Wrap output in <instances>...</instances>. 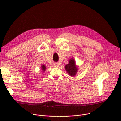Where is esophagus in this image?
I'll return each instance as SVG.
<instances>
[{
    "label": "esophagus",
    "mask_w": 121,
    "mask_h": 121,
    "mask_svg": "<svg viewBox=\"0 0 121 121\" xmlns=\"http://www.w3.org/2000/svg\"><path fill=\"white\" fill-rule=\"evenodd\" d=\"M53 65H54V67H58V63H54L53 64Z\"/></svg>",
    "instance_id": "34e87169"
}]
</instances>
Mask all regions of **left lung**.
Instances as JSON below:
<instances>
[{
	"label": "left lung",
	"mask_w": 121,
	"mask_h": 121,
	"mask_svg": "<svg viewBox=\"0 0 121 121\" xmlns=\"http://www.w3.org/2000/svg\"><path fill=\"white\" fill-rule=\"evenodd\" d=\"M65 69L69 76H75L78 71V68L76 65L75 60L73 58H71L69 61V64L65 65Z\"/></svg>",
	"instance_id": "left-lung-1"
}]
</instances>
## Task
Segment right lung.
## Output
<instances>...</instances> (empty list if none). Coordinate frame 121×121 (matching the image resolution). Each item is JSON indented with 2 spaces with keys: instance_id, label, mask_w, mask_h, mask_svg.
Wrapping results in <instances>:
<instances>
[{
  "instance_id": "obj_1",
  "label": "right lung",
  "mask_w": 121,
  "mask_h": 121,
  "mask_svg": "<svg viewBox=\"0 0 121 121\" xmlns=\"http://www.w3.org/2000/svg\"><path fill=\"white\" fill-rule=\"evenodd\" d=\"M46 69V67H45V65H41V69H42L43 72H44L45 71Z\"/></svg>"
}]
</instances>
